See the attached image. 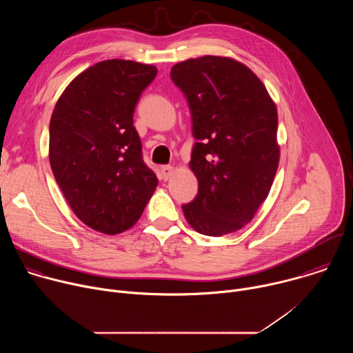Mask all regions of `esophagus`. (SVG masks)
<instances>
[{
	"label": "esophagus",
	"instance_id": "obj_1",
	"mask_svg": "<svg viewBox=\"0 0 353 353\" xmlns=\"http://www.w3.org/2000/svg\"><path fill=\"white\" fill-rule=\"evenodd\" d=\"M161 173H162V179H163V180H168V179H170L172 174L174 173V168L170 166V165L162 166V168H161Z\"/></svg>",
	"mask_w": 353,
	"mask_h": 353
}]
</instances>
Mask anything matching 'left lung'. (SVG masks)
I'll list each match as a JSON object with an SVG mask.
<instances>
[{
	"label": "left lung",
	"instance_id": "left-lung-1",
	"mask_svg": "<svg viewBox=\"0 0 353 353\" xmlns=\"http://www.w3.org/2000/svg\"><path fill=\"white\" fill-rule=\"evenodd\" d=\"M187 99L195 143L190 168L196 196L181 205L201 234L222 236L254 218L279 162L278 113L264 83L244 64L216 56L173 65Z\"/></svg>",
	"mask_w": 353,
	"mask_h": 353
}]
</instances>
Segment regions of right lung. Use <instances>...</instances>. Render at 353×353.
Wrapping results in <instances>:
<instances>
[{"instance_id": "right-lung-1", "label": "right lung", "mask_w": 353, "mask_h": 353, "mask_svg": "<svg viewBox=\"0 0 353 353\" xmlns=\"http://www.w3.org/2000/svg\"><path fill=\"white\" fill-rule=\"evenodd\" d=\"M157 67L106 60L79 74L50 120V166L74 214L105 234L130 229L158 179L142 159L134 112Z\"/></svg>"}]
</instances>
